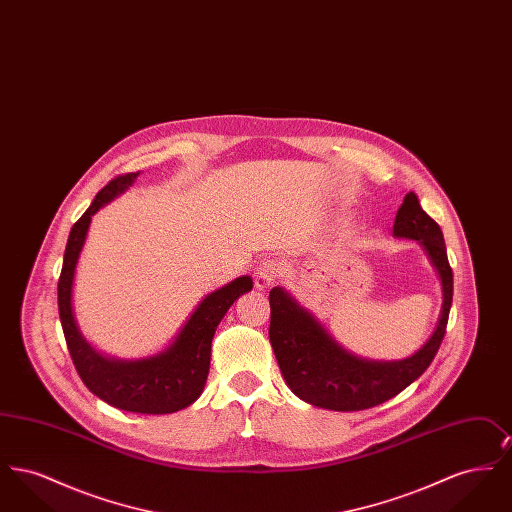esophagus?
Instances as JSON below:
<instances>
[{"instance_id": "34e87169", "label": "esophagus", "mask_w": 512, "mask_h": 512, "mask_svg": "<svg viewBox=\"0 0 512 512\" xmlns=\"http://www.w3.org/2000/svg\"><path fill=\"white\" fill-rule=\"evenodd\" d=\"M278 276H280V265L272 259H263L255 268V288L261 292L267 290L276 282Z\"/></svg>"}]
</instances>
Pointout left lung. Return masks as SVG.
<instances>
[{
  "label": "left lung",
  "instance_id": "8db88e82",
  "mask_svg": "<svg viewBox=\"0 0 512 512\" xmlns=\"http://www.w3.org/2000/svg\"><path fill=\"white\" fill-rule=\"evenodd\" d=\"M393 236L424 247L438 272L443 295L434 332L405 359L372 361L347 351L292 293L280 286L270 290V345L286 384L305 403L343 413L370 409L411 386L434 361L453 301V270L443 232L424 213L416 194L409 192L393 220Z\"/></svg>",
  "mask_w": 512,
  "mask_h": 512
}]
</instances>
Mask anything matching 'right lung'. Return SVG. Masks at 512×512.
Returning <instances> with one entry per match:
<instances>
[{"mask_svg": "<svg viewBox=\"0 0 512 512\" xmlns=\"http://www.w3.org/2000/svg\"><path fill=\"white\" fill-rule=\"evenodd\" d=\"M140 172L111 180L92 201L86 213L74 222L65 247L63 270L57 286L59 317L74 366L86 388L101 401L130 413L169 414L190 407L203 393L211 343L217 326L234 301L251 292V276H240L219 290L207 293L186 318L165 349L144 359H117L98 351L80 332L74 317L73 288L76 265L86 244L92 217L101 207L124 194Z\"/></svg>", "mask_w": 512, "mask_h": 512, "instance_id": "1", "label": "right lung"}]
</instances>
